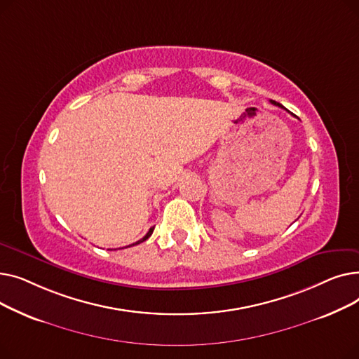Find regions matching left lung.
Wrapping results in <instances>:
<instances>
[{"instance_id": "left-lung-1", "label": "left lung", "mask_w": 359, "mask_h": 359, "mask_svg": "<svg viewBox=\"0 0 359 359\" xmlns=\"http://www.w3.org/2000/svg\"><path fill=\"white\" fill-rule=\"evenodd\" d=\"M271 103H272V104H275V106H279V107H282V109H284V106H282L280 103H276V102H273V100H271Z\"/></svg>"}]
</instances>
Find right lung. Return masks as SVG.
<instances>
[{"mask_svg":"<svg viewBox=\"0 0 359 359\" xmlns=\"http://www.w3.org/2000/svg\"><path fill=\"white\" fill-rule=\"evenodd\" d=\"M153 231H154V227H153V229H149V231H148V233H147V234H145V236H144L141 240H138V241H137V243H134V244H130V246H135V244H140V243L145 241V240H147V238H148L151 234H153ZM130 246H126V248H130Z\"/></svg>","mask_w":359,"mask_h":359,"instance_id":"right-lung-1","label":"right lung"}]
</instances>
